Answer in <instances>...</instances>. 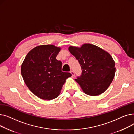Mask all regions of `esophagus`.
I'll return each mask as SVG.
<instances>
[{
    "label": "esophagus",
    "mask_w": 134,
    "mask_h": 134,
    "mask_svg": "<svg viewBox=\"0 0 134 134\" xmlns=\"http://www.w3.org/2000/svg\"><path fill=\"white\" fill-rule=\"evenodd\" d=\"M70 73H71V74H72V77H74V71H71V72H70Z\"/></svg>",
    "instance_id": "esophagus-1"
}]
</instances>
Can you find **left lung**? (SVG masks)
Returning a JSON list of instances; mask_svg holds the SVG:
<instances>
[{
  "mask_svg": "<svg viewBox=\"0 0 134 134\" xmlns=\"http://www.w3.org/2000/svg\"><path fill=\"white\" fill-rule=\"evenodd\" d=\"M69 51L78 60L82 72L75 79L89 96L103 93L113 80L116 68L111 56L97 46L84 44L81 48L71 46Z\"/></svg>",
  "mask_w": 134,
  "mask_h": 134,
  "instance_id": "left-lung-1",
  "label": "left lung"
}]
</instances>
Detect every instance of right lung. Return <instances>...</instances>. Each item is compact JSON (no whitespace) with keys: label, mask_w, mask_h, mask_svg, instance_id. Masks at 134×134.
<instances>
[{"label":"right lung","mask_w":134,"mask_h":134,"mask_svg":"<svg viewBox=\"0 0 134 134\" xmlns=\"http://www.w3.org/2000/svg\"><path fill=\"white\" fill-rule=\"evenodd\" d=\"M60 48L42 45L26 55L21 66L24 81L31 92L41 99L51 100L60 93L66 80L72 74L62 71V62L56 57Z\"/></svg>","instance_id":"1"}]
</instances>
